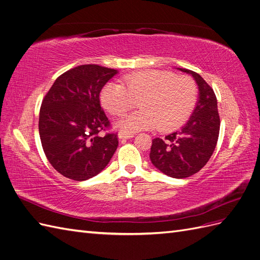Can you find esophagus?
I'll list each match as a JSON object with an SVG mask.
<instances>
[{
	"mask_svg": "<svg viewBox=\"0 0 260 260\" xmlns=\"http://www.w3.org/2000/svg\"><path fill=\"white\" fill-rule=\"evenodd\" d=\"M133 137V133H128V132H122L120 131L119 133H118V138L119 139H122V140H128V139H132Z\"/></svg>",
	"mask_w": 260,
	"mask_h": 260,
	"instance_id": "obj_1",
	"label": "esophagus"
}]
</instances>
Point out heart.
I'll list each match as a JSON object with an SVG mask.
<instances>
[{
	"label": "heart",
	"mask_w": 260,
	"mask_h": 260,
	"mask_svg": "<svg viewBox=\"0 0 260 260\" xmlns=\"http://www.w3.org/2000/svg\"><path fill=\"white\" fill-rule=\"evenodd\" d=\"M198 90L191 78L175 77L162 70H145L125 76L120 82H109L101 92V102L113 115H121L139 102L141 111L124 115L115 122L122 132L158 127L171 130L182 124L192 113Z\"/></svg>",
	"instance_id": "heart-1"
}]
</instances>
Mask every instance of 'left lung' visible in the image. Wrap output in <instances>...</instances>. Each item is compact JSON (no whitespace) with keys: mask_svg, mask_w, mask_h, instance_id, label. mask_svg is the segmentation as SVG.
<instances>
[{"mask_svg":"<svg viewBox=\"0 0 260 260\" xmlns=\"http://www.w3.org/2000/svg\"><path fill=\"white\" fill-rule=\"evenodd\" d=\"M177 69L193 77L199 99L182 127L165 139H153L149 158L162 174L183 179L199 172L209 160L218 141L220 118L216 95L208 83L192 70Z\"/></svg>","mask_w":260,"mask_h":260,"instance_id":"1","label":"left lung"}]
</instances>
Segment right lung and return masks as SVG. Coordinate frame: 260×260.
I'll use <instances>...</instances> for the list:
<instances>
[{"label":"right lung","instance_id":"add662e5","mask_svg":"<svg viewBox=\"0 0 260 260\" xmlns=\"http://www.w3.org/2000/svg\"><path fill=\"white\" fill-rule=\"evenodd\" d=\"M118 70L81 65L54 81L39 116L43 151L53 168L75 181L99 175L118 146L116 135L102 136L109 121L100 93Z\"/></svg>","mask_w":260,"mask_h":260}]
</instances>
